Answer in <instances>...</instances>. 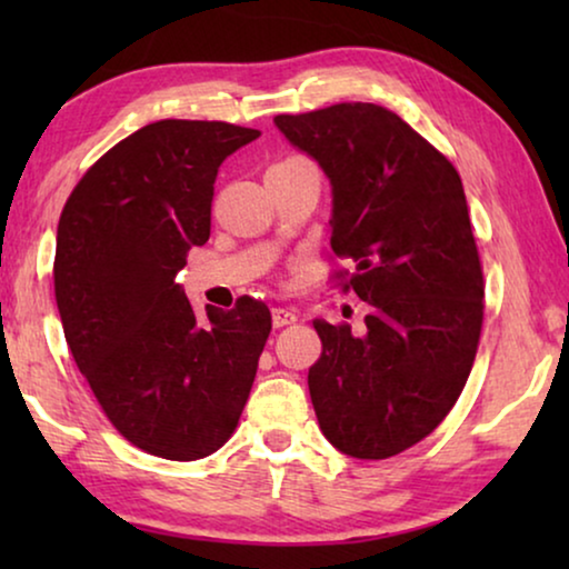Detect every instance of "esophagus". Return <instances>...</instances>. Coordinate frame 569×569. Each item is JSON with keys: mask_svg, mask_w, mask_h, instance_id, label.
<instances>
[{"mask_svg": "<svg viewBox=\"0 0 569 569\" xmlns=\"http://www.w3.org/2000/svg\"><path fill=\"white\" fill-rule=\"evenodd\" d=\"M271 321H274L277 329H282V326H290V323L298 321V313H295V310H290V308H274V310H271Z\"/></svg>", "mask_w": 569, "mask_h": 569, "instance_id": "1", "label": "esophagus"}]
</instances>
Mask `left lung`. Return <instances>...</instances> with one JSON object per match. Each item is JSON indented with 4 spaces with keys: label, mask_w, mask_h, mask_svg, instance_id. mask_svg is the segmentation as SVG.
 <instances>
[{
    "label": "left lung",
    "mask_w": 569,
    "mask_h": 569,
    "mask_svg": "<svg viewBox=\"0 0 569 569\" xmlns=\"http://www.w3.org/2000/svg\"><path fill=\"white\" fill-rule=\"evenodd\" d=\"M274 123L329 178L331 248L352 259L349 287L370 306L362 333L313 321L318 425L341 453L391 458L446 419L477 357L485 279L461 176L376 103Z\"/></svg>",
    "instance_id": "1"
}]
</instances>
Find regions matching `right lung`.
Returning a JSON list of instances; mask_svg holds the SVG:
<instances>
[{
  "label": "right lung",
  "mask_w": 569,
  "mask_h": 569,
  "mask_svg": "<svg viewBox=\"0 0 569 569\" xmlns=\"http://www.w3.org/2000/svg\"><path fill=\"white\" fill-rule=\"evenodd\" d=\"M261 131L147 123L67 199L53 290L67 345L111 425L170 461L214 453L236 430L271 331L261 300L197 316L176 274L212 228L217 170Z\"/></svg>",
  "instance_id": "right-lung-1"
}]
</instances>
